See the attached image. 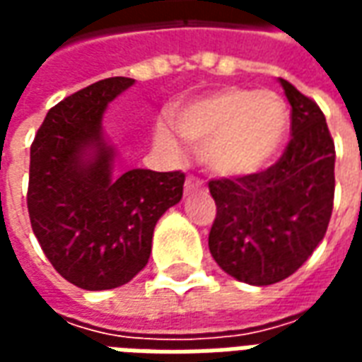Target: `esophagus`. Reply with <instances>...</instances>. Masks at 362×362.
Segmentation results:
<instances>
[{
	"label": "esophagus",
	"mask_w": 362,
	"mask_h": 362,
	"mask_svg": "<svg viewBox=\"0 0 362 362\" xmlns=\"http://www.w3.org/2000/svg\"><path fill=\"white\" fill-rule=\"evenodd\" d=\"M197 188H202L199 180H196L194 176H188V178H186V186H184V192H186V194H189V192H196Z\"/></svg>",
	"instance_id": "obj_1"
}]
</instances>
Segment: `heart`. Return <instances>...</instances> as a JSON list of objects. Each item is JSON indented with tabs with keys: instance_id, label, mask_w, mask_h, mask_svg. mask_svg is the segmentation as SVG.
Returning <instances> with one entry per match:
<instances>
[{
	"instance_id": "heart-1",
	"label": "heart",
	"mask_w": 362,
	"mask_h": 362,
	"mask_svg": "<svg viewBox=\"0 0 362 362\" xmlns=\"http://www.w3.org/2000/svg\"><path fill=\"white\" fill-rule=\"evenodd\" d=\"M287 124V106L275 93L238 87L213 90L174 112L182 141L202 149L205 168L225 178L262 170L283 143ZM155 139L168 153L178 151V141L166 126L157 127Z\"/></svg>"
}]
</instances>
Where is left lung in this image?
Wrapping results in <instances>:
<instances>
[{"label":"left lung","mask_w":362,"mask_h":362,"mask_svg":"<svg viewBox=\"0 0 362 362\" xmlns=\"http://www.w3.org/2000/svg\"><path fill=\"white\" fill-rule=\"evenodd\" d=\"M291 104V141L262 173L209 182L217 217L213 259L248 285H273L310 258L326 235L335 189V147L312 98L279 79Z\"/></svg>","instance_id":"left-lung-1"}]
</instances>
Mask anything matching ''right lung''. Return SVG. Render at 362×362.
I'll return each mask as SVG.
<instances>
[{"instance_id":"add662e5","label":"right lung","mask_w":362,"mask_h":362,"mask_svg":"<svg viewBox=\"0 0 362 362\" xmlns=\"http://www.w3.org/2000/svg\"><path fill=\"white\" fill-rule=\"evenodd\" d=\"M134 83L108 77L64 98L30 145L33 233L54 269L87 291L134 279L149 262L157 221L182 199L180 170L114 174L116 151L104 139L103 116Z\"/></svg>"}]
</instances>
